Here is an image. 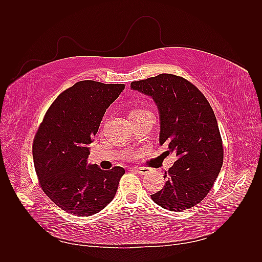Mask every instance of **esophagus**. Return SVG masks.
<instances>
[{"label": "esophagus", "instance_id": "obj_1", "mask_svg": "<svg viewBox=\"0 0 262 262\" xmlns=\"http://www.w3.org/2000/svg\"><path fill=\"white\" fill-rule=\"evenodd\" d=\"M133 169L141 173V175H147V173H149V168L147 167H134Z\"/></svg>", "mask_w": 262, "mask_h": 262}]
</instances>
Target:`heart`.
I'll return each mask as SVG.
<instances>
[{
  "label": "heart",
  "instance_id": "obj_1",
  "mask_svg": "<svg viewBox=\"0 0 262 262\" xmlns=\"http://www.w3.org/2000/svg\"><path fill=\"white\" fill-rule=\"evenodd\" d=\"M143 113H147V110H145V109H136V110H132L130 116H136V115H140V114H143Z\"/></svg>",
  "mask_w": 262,
  "mask_h": 262
}]
</instances>
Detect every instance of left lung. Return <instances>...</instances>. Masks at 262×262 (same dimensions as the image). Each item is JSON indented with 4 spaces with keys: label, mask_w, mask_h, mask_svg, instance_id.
<instances>
[{
    "label": "left lung",
    "mask_w": 262,
    "mask_h": 262,
    "mask_svg": "<svg viewBox=\"0 0 262 262\" xmlns=\"http://www.w3.org/2000/svg\"><path fill=\"white\" fill-rule=\"evenodd\" d=\"M131 89L152 97L161 119L160 143L175 152L177 161L152 200L180 212L200 203L210 192L222 165L224 149L215 115L208 99L192 83L173 74H158L131 83Z\"/></svg>",
    "instance_id": "obj_1"
}]
</instances>
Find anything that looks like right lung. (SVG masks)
Instances as JSON below:
<instances>
[{"mask_svg": "<svg viewBox=\"0 0 262 262\" xmlns=\"http://www.w3.org/2000/svg\"><path fill=\"white\" fill-rule=\"evenodd\" d=\"M124 84L81 81L62 92L47 110L33 143L42 191L62 210L90 216L113 201L124 169L86 165L89 145Z\"/></svg>", "mask_w": 262, "mask_h": 262, "instance_id": "obj_1", "label": "right lung"}]
</instances>
